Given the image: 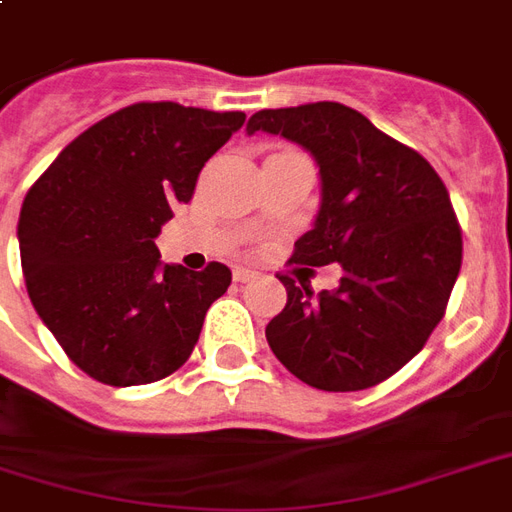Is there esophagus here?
<instances>
[{"mask_svg": "<svg viewBox=\"0 0 512 512\" xmlns=\"http://www.w3.org/2000/svg\"><path fill=\"white\" fill-rule=\"evenodd\" d=\"M249 279H255V271H249V268L244 266L233 268V282H241V285H244V282H249Z\"/></svg>", "mask_w": 512, "mask_h": 512, "instance_id": "obj_1", "label": "esophagus"}]
</instances>
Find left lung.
Returning a JSON list of instances; mask_svg holds the SVG:
<instances>
[{
  "mask_svg": "<svg viewBox=\"0 0 512 512\" xmlns=\"http://www.w3.org/2000/svg\"><path fill=\"white\" fill-rule=\"evenodd\" d=\"M298 143L320 168V208L295 241L304 266L339 263L314 295L279 276L287 304L266 325L287 372L320 391H363L410 363L445 314L461 230L437 170L342 102L257 111L246 135Z\"/></svg>",
  "mask_w": 512,
  "mask_h": 512,
  "instance_id": "1",
  "label": "left lung"
}]
</instances>
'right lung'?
<instances>
[{
	"label": "right lung",
	"instance_id": "right-lung-1",
	"mask_svg": "<svg viewBox=\"0 0 512 512\" xmlns=\"http://www.w3.org/2000/svg\"><path fill=\"white\" fill-rule=\"evenodd\" d=\"M244 119L135 102L81 132L26 192L18 246L34 312L97 382L130 388L176 372L230 287L222 263H162L154 238Z\"/></svg>",
	"mask_w": 512,
	"mask_h": 512
}]
</instances>
